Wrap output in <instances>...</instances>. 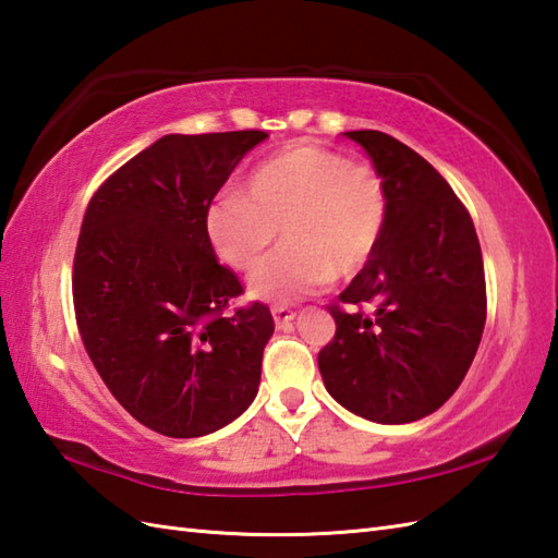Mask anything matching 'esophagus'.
<instances>
[{
	"instance_id": "obj_1",
	"label": "esophagus",
	"mask_w": 558,
	"mask_h": 558,
	"mask_svg": "<svg viewBox=\"0 0 558 558\" xmlns=\"http://www.w3.org/2000/svg\"><path fill=\"white\" fill-rule=\"evenodd\" d=\"M294 318H298V312L288 310V306H272V322H276L278 328L290 326Z\"/></svg>"
}]
</instances>
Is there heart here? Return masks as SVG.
<instances>
[{
	"mask_svg": "<svg viewBox=\"0 0 558 558\" xmlns=\"http://www.w3.org/2000/svg\"><path fill=\"white\" fill-rule=\"evenodd\" d=\"M283 232L287 248L248 280L264 302H298L348 280L374 258L386 230V189L364 162L300 144L252 172L244 196L208 208L213 252L234 270H254Z\"/></svg>",
	"mask_w": 558,
	"mask_h": 558,
	"instance_id": "1",
	"label": "heart"
}]
</instances>
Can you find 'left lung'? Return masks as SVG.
<instances>
[{
    "mask_svg": "<svg viewBox=\"0 0 558 558\" xmlns=\"http://www.w3.org/2000/svg\"><path fill=\"white\" fill-rule=\"evenodd\" d=\"M386 189V230L374 258L330 306L336 338L318 352L326 390L376 424H408L456 393L484 322L482 248L470 213L420 153L384 132H345Z\"/></svg>",
    "mask_w": 558,
    "mask_h": 558,
    "instance_id": "8db88e82",
    "label": "left lung"
}]
</instances>
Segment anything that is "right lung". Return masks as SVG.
I'll return each mask as SVG.
<instances>
[{
    "mask_svg": "<svg viewBox=\"0 0 558 558\" xmlns=\"http://www.w3.org/2000/svg\"><path fill=\"white\" fill-rule=\"evenodd\" d=\"M266 132L168 134L90 198L74 256L81 340L117 402L148 429L196 438L252 405L276 324L206 232L210 201Z\"/></svg>",
    "mask_w": 558,
    "mask_h": 558,
    "instance_id": "add662e5",
    "label": "right lung"
}]
</instances>
